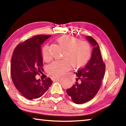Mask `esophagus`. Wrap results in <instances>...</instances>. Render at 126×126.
<instances>
[{
	"label": "esophagus",
	"instance_id": "esophagus-1",
	"mask_svg": "<svg viewBox=\"0 0 126 126\" xmlns=\"http://www.w3.org/2000/svg\"><path fill=\"white\" fill-rule=\"evenodd\" d=\"M52 79L53 81H55V80H57L59 79V77H53Z\"/></svg>",
	"mask_w": 126,
	"mask_h": 126
}]
</instances>
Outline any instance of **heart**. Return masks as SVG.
Listing matches in <instances>:
<instances>
[{"label": "heart", "instance_id": "1", "mask_svg": "<svg viewBox=\"0 0 126 126\" xmlns=\"http://www.w3.org/2000/svg\"><path fill=\"white\" fill-rule=\"evenodd\" d=\"M57 43L65 49L63 55V60L53 62L49 65L48 69L53 76H60L70 70L73 66L81 67L85 65L91 54V47L88 42L81 41L79 39L69 35L59 37ZM44 59H51L49 46L45 45L42 49Z\"/></svg>", "mask_w": 126, "mask_h": 126}]
</instances>
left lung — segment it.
I'll return each instance as SVG.
<instances>
[{
	"label": "left lung",
	"instance_id": "8db88e82",
	"mask_svg": "<svg viewBox=\"0 0 126 126\" xmlns=\"http://www.w3.org/2000/svg\"><path fill=\"white\" fill-rule=\"evenodd\" d=\"M86 39L93 45L90 61L82 69L76 72V82L66 93L75 103L81 104L90 101L99 91L105 72V63L102 60L99 47L91 36Z\"/></svg>",
	"mask_w": 126,
	"mask_h": 126
}]
</instances>
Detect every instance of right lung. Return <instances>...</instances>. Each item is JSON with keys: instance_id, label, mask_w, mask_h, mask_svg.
Masks as SVG:
<instances>
[{"instance_id": "right-lung-1", "label": "right lung", "mask_w": 126, "mask_h": 126, "mask_svg": "<svg viewBox=\"0 0 126 126\" xmlns=\"http://www.w3.org/2000/svg\"><path fill=\"white\" fill-rule=\"evenodd\" d=\"M50 35L33 36L17 45L11 59V74L17 90L29 99L40 98L52 83L50 78L36 79L43 71L41 45Z\"/></svg>"}]
</instances>
